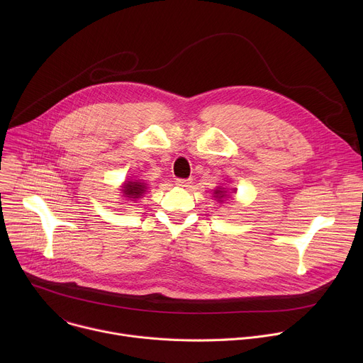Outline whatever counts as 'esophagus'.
I'll return each instance as SVG.
<instances>
[{"label": "esophagus", "mask_w": 363, "mask_h": 363, "mask_svg": "<svg viewBox=\"0 0 363 363\" xmlns=\"http://www.w3.org/2000/svg\"><path fill=\"white\" fill-rule=\"evenodd\" d=\"M192 181L191 179H182V178H178L177 181H175V184L178 185V186H181V188H186V186H189V184H191Z\"/></svg>", "instance_id": "obj_1"}]
</instances>
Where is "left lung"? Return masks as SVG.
Instances as JSON below:
<instances>
[{
  "label": "left lung",
  "mask_w": 363,
  "mask_h": 363,
  "mask_svg": "<svg viewBox=\"0 0 363 363\" xmlns=\"http://www.w3.org/2000/svg\"><path fill=\"white\" fill-rule=\"evenodd\" d=\"M214 194H216V198H218V201H221V198L227 196V195H225V191H221L220 188H217V189L214 191Z\"/></svg>",
  "instance_id": "8db88e82"
}]
</instances>
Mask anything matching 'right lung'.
<instances>
[{"mask_svg": "<svg viewBox=\"0 0 363 363\" xmlns=\"http://www.w3.org/2000/svg\"><path fill=\"white\" fill-rule=\"evenodd\" d=\"M146 191V184L140 182V181H126L122 186V192L123 196L132 199H138L140 198Z\"/></svg>", "mask_w": 363, "mask_h": 363, "instance_id": "add662e5", "label": "right lung"}]
</instances>
